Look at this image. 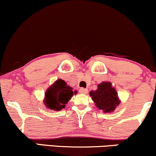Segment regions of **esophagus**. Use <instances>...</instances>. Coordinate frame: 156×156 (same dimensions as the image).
I'll return each mask as SVG.
<instances>
[{
    "label": "esophagus",
    "instance_id": "1",
    "mask_svg": "<svg viewBox=\"0 0 156 156\" xmlns=\"http://www.w3.org/2000/svg\"><path fill=\"white\" fill-rule=\"evenodd\" d=\"M87 92H88V90H87V89L86 88H83V87H82V88L80 89V93H82V94H87Z\"/></svg>",
    "mask_w": 156,
    "mask_h": 156
}]
</instances>
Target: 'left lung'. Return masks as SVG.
Here are the masks:
<instances>
[{"label": "left lung", "instance_id": "8db88e82", "mask_svg": "<svg viewBox=\"0 0 156 156\" xmlns=\"http://www.w3.org/2000/svg\"><path fill=\"white\" fill-rule=\"evenodd\" d=\"M90 95L96 103V107L104 110V112L114 111L120 104L117 91L112 87L110 82H104L99 84L98 89L90 91Z\"/></svg>", "mask_w": 156, "mask_h": 156}]
</instances>
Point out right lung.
<instances>
[{
	"instance_id": "obj_1",
	"label": "right lung",
	"mask_w": 156,
	"mask_h": 156,
	"mask_svg": "<svg viewBox=\"0 0 156 156\" xmlns=\"http://www.w3.org/2000/svg\"><path fill=\"white\" fill-rule=\"evenodd\" d=\"M74 93H76V91L74 92L64 80L60 79L46 91L45 105L50 109L60 110L65 107V104L71 99Z\"/></svg>"
}]
</instances>
